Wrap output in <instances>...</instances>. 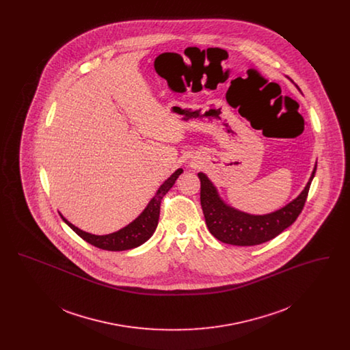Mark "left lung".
Wrapping results in <instances>:
<instances>
[{
    "mask_svg": "<svg viewBox=\"0 0 350 350\" xmlns=\"http://www.w3.org/2000/svg\"><path fill=\"white\" fill-rule=\"evenodd\" d=\"M317 172V165L310 181L298 198L281 210L267 215H250L234 210L220 200L215 186L206 174L198 173L200 180V206L208 231L217 240L231 245H258L274 239L290 227L299 217L308 196V190Z\"/></svg>",
    "mask_w": 350,
    "mask_h": 350,
    "instance_id": "8db88e82",
    "label": "left lung"
}]
</instances>
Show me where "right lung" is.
<instances>
[{
    "label": "right lung",
    "instance_id": "1",
    "mask_svg": "<svg viewBox=\"0 0 350 350\" xmlns=\"http://www.w3.org/2000/svg\"><path fill=\"white\" fill-rule=\"evenodd\" d=\"M181 173H183V169H177L167 181L160 186V189L157 190L156 196L150 200L146 210L136 217L133 223H130L127 227L119 230L117 232L102 234V236L83 232L77 227H75L72 223H69L63 215L60 217H63V220L67 223L68 226L86 243L100 250H113V252L133 250L146 243L154 232L159 223V217H160L161 200L170 190V187L174 185Z\"/></svg>",
    "mask_w": 350,
    "mask_h": 350
}]
</instances>
